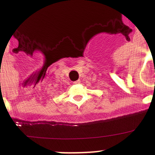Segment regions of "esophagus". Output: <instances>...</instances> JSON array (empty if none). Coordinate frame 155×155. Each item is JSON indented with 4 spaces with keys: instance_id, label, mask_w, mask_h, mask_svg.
Listing matches in <instances>:
<instances>
[{
    "instance_id": "esophagus-1",
    "label": "esophagus",
    "mask_w": 155,
    "mask_h": 155,
    "mask_svg": "<svg viewBox=\"0 0 155 155\" xmlns=\"http://www.w3.org/2000/svg\"><path fill=\"white\" fill-rule=\"evenodd\" d=\"M80 83H81V81H80V80H78V81H76L74 82V84H80Z\"/></svg>"
}]
</instances>
